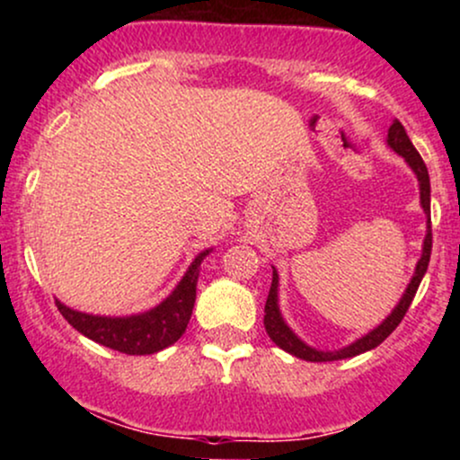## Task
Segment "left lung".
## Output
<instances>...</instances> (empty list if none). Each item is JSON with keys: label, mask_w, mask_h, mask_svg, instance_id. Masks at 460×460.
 <instances>
[{"label": "left lung", "mask_w": 460, "mask_h": 460, "mask_svg": "<svg viewBox=\"0 0 460 460\" xmlns=\"http://www.w3.org/2000/svg\"><path fill=\"white\" fill-rule=\"evenodd\" d=\"M387 145L398 153V155L404 157V162L409 164L411 171L415 172L417 181H420V200L421 208H424L426 218H429V225H426V237H424V246H421V257L415 266V274L411 279V283L406 285L402 298L400 303L395 305L392 314L385 318L381 324L376 326L374 331H369L367 335L358 337L357 341H352L350 346L340 348V350H315L305 344L303 340H298V335L285 324L281 311H279V274L277 270H272V285L270 292H268V300H266V309H263V326H266V332L270 335V340L277 344L279 348H283L285 352L289 355L305 358V361H314V363H322V361H340V358H350L361 355V352L372 350L378 344H383L389 335L395 331V326L400 324L404 318V314L409 311L411 303H413V296L420 288L421 279H424L426 270H429V261H430V251H432V229H430V177H429V168H426L424 160L417 153L413 146V142L409 140L406 131L402 128L400 120H394L392 128L387 131Z\"/></svg>", "instance_id": "obj_1"}]
</instances>
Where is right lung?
I'll return each instance as SVG.
<instances>
[{
	"instance_id": "add662e5",
	"label": "right lung",
	"mask_w": 460,
	"mask_h": 460,
	"mask_svg": "<svg viewBox=\"0 0 460 460\" xmlns=\"http://www.w3.org/2000/svg\"><path fill=\"white\" fill-rule=\"evenodd\" d=\"M212 252V248L199 252L183 274L181 281L172 289L171 296L164 298L157 307L145 314L128 315V318H110V315H93L66 307L56 300V307L65 315L73 329L97 341L105 348L125 352V355H153L164 348L175 344L186 332L197 300V281L200 261Z\"/></svg>"
}]
</instances>
